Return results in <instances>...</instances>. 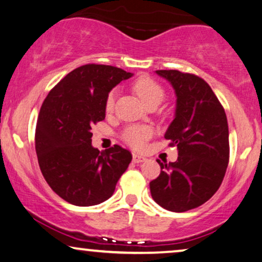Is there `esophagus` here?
Here are the masks:
<instances>
[{"mask_svg": "<svg viewBox=\"0 0 262 262\" xmlns=\"http://www.w3.org/2000/svg\"><path fill=\"white\" fill-rule=\"evenodd\" d=\"M133 161H134L135 164L143 163V161H146V158L139 156V154H133Z\"/></svg>", "mask_w": 262, "mask_h": 262, "instance_id": "34e87169", "label": "esophagus"}]
</instances>
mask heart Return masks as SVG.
Listing matches in <instances>:
<instances>
[{
	"mask_svg": "<svg viewBox=\"0 0 262 262\" xmlns=\"http://www.w3.org/2000/svg\"><path fill=\"white\" fill-rule=\"evenodd\" d=\"M133 89L140 99L147 106L158 105L165 98V90L163 85L149 76L139 77L133 84ZM115 104V93L110 91L105 98V112L110 114ZM153 129L148 126H128L123 129L121 138L128 146L134 149L145 148L146 143L152 138Z\"/></svg>",
	"mask_w": 262,
	"mask_h": 262,
	"instance_id": "obj_1",
	"label": "heart"
}]
</instances>
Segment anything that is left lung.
<instances>
[{"label":"left lung","mask_w":262,"mask_h":262,"mask_svg":"<svg viewBox=\"0 0 262 262\" xmlns=\"http://www.w3.org/2000/svg\"><path fill=\"white\" fill-rule=\"evenodd\" d=\"M177 95L176 117L165 139L177 146L178 159L149 183L153 200L164 209L184 212L211 198L229 163V130L224 108L203 78L178 70H157Z\"/></svg>","instance_id":"8db88e82"}]
</instances>
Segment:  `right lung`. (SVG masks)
<instances>
[{
  "label": "right lung",
  "instance_id": "add662e5",
  "mask_svg": "<svg viewBox=\"0 0 262 262\" xmlns=\"http://www.w3.org/2000/svg\"><path fill=\"white\" fill-rule=\"evenodd\" d=\"M132 73L110 65L86 64L68 73L40 108L35 150L43 178L59 197L90 206L113 196L132 161L129 150L91 146V129L105 119L109 91Z\"/></svg>",
  "mask_w": 262,
  "mask_h": 262
}]
</instances>
